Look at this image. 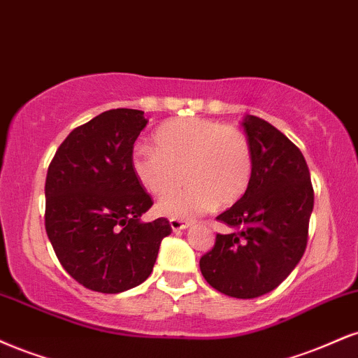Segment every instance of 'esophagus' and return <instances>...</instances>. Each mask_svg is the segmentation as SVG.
<instances>
[{
  "label": "esophagus",
  "mask_w": 358,
  "mask_h": 358,
  "mask_svg": "<svg viewBox=\"0 0 358 358\" xmlns=\"http://www.w3.org/2000/svg\"><path fill=\"white\" fill-rule=\"evenodd\" d=\"M170 225H171V228H173V231H178V230H185V228L190 227V222L180 220V218H170Z\"/></svg>",
  "instance_id": "esophagus-1"
}]
</instances>
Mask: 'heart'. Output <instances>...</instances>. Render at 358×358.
Here are the masks:
<instances>
[{"mask_svg":"<svg viewBox=\"0 0 358 358\" xmlns=\"http://www.w3.org/2000/svg\"><path fill=\"white\" fill-rule=\"evenodd\" d=\"M155 148L138 146L131 170L150 195L165 196L185 180L182 192L163 198L158 213L188 218L215 205L227 208L247 192L253 175V152L247 135L206 118H178L155 133Z\"/></svg>","mask_w":358,"mask_h":358,"instance_id":"heart-1","label":"heart"}]
</instances>
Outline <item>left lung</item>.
Listing matches in <instances>:
<instances>
[{"mask_svg": "<svg viewBox=\"0 0 358 358\" xmlns=\"http://www.w3.org/2000/svg\"><path fill=\"white\" fill-rule=\"evenodd\" d=\"M253 175L245 195L217 217L234 234H217L200 270L215 290L255 299L277 288L303 257L313 210L310 171L299 146L273 124L247 115Z\"/></svg>", "mask_w": 358, "mask_h": 358, "instance_id": "8db88e82", "label": "left lung"}]
</instances>
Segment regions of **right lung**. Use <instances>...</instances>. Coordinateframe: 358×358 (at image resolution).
Segmentation results:
<instances>
[{"instance_id":"obj_1","label":"right lung","mask_w":358,"mask_h":358,"mask_svg":"<svg viewBox=\"0 0 358 358\" xmlns=\"http://www.w3.org/2000/svg\"><path fill=\"white\" fill-rule=\"evenodd\" d=\"M143 111L108 110L75 128L56 150L45 183V228L63 268L101 294L143 283L171 234L166 218L143 223L153 205L131 170Z\"/></svg>"}]
</instances>
